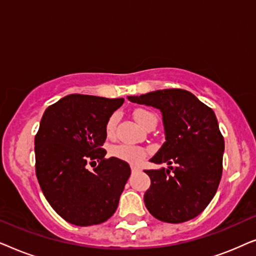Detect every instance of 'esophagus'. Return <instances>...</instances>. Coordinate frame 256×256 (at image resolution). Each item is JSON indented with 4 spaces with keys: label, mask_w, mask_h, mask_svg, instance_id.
<instances>
[{
    "label": "esophagus",
    "mask_w": 256,
    "mask_h": 256,
    "mask_svg": "<svg viewBox=\"0 0 256 256\" xmlns=\"http://www.w3.org/2000/svg\"><path fill=\"white\" fill-rule=\"evenodd\" d=\"M130 169H132V172H138V171H141V169H140V168L136 166H132Z\"/></svg>",
    "instance_id": "34e87169"
}]
</instances>
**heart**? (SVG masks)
Instances as JSON below:
<instances>
[{
  "instance_id": "1",
  "label": "heart",
  "mask_w": 256,
  "mask_h": 256,
  "mask_svg": "<svg viewBox=\"0 0 256 256\" xmlns=\"http://www.w3.org/2000/svg\"><path fill=\"white\" fill-rule=\"evenodd\" d=\"M134 118L138 124L143 128L146 124H148L149 122H156L157 118L156 115L152 113V112L146 110H136L134 112ZM118 122V115L113 114L110 115L106 122V134L108 136L113 135L115 130V126ZM110 155L118 158L124 162L132 163V164H138L143 160L148 155V150L141 148L138 146H132V144H116L113 146L110 150Z\"/></svg>"
}]
</instances>
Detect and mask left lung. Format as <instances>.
I'll list each match as a JSON object with an SVG mask.
<instances>
[{
    "label": "left lung",
    "mask_w": 256,
    "mask_h": 256,
    "mask_svg": "<svg viewBox=\"0 0 256 256\" xmlns=\"http://www.w3.org/2000/svg\"><path fill=\"white\" fill-rule=\"evenodd\" d=\"M128 100L155 107L163 116L166 142L150 162L169 166L146 170L152 180L144 194L146 208L164 222L196 218L214 197L222 180L225 143L214 112L180 88L160 90Z\"/></svg>",
    "instance_id": "8db88e82"
}]
</instances>
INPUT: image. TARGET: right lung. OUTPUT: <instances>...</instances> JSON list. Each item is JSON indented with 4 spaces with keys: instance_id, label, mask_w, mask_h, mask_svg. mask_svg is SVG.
<instances>
[{
    "instance_id": "obj_1",
    "label": "right lung",
    "mask_w": 256,
    "mask_h": 256,
    "mask_svg": "<svg viewBox=\"0 0 256 256\" xmlns=\"http://www.w3.org/2000/svg\"><path fill=\"white\" fill-rule=\"evenodd\" d=\"M124 101L70 94L42 118L34 138L38 183L52 208L73 225H98L116 211L130 168L104 158L102 146L106 122ZM96 159L100 166L90 172L86 163Z\"/></svg>"
}]
</instances>
